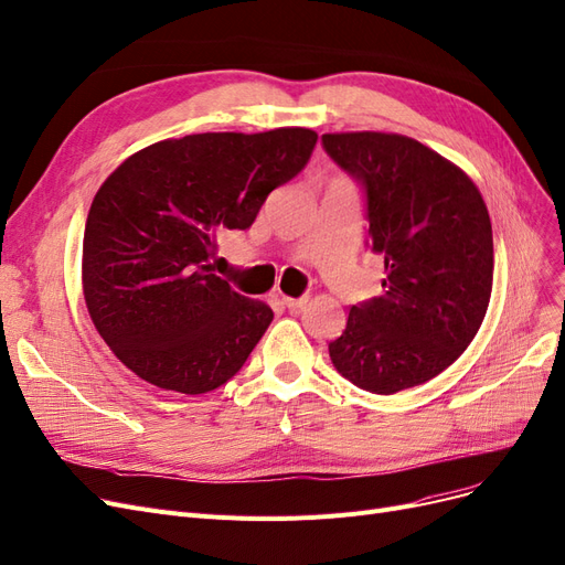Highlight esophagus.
I'll use <instances>...</instances> for the list:
<instances>
[{"label": "esophagus", "instance_id": "esophagus-1", "mask_svg": "<svg viewBox=\"0 0 565 565\" xmlns=\"http://www.w3.org/2000/svg\"><path fill=\"white\" fill-rule=\"evenodd\" d=\"M282 303H285L289 310H299V308H303V306L308 303V297H299V299H295V297H282Z\"/></svg>", "mask_w": 565, "mask_h": 565}]
</instances>
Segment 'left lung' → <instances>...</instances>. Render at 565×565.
I'll return each mask as SVG.
<instances>
[{"mask_svg":"<svg viewBox=\"0 0 565 565\" xmlns=\"http://www.w3.org/2000/svg\"><path fill=\"white\" fill-rule=\"evenodd\" d=\"M322 145L366 193L369 243L385 295L353 306L329 343L337 372L393 395L454 364L483 322L493 231L477 184L456 163L397 132H327Z\"/></svg>","mask_w":565,"mask_h":565,"instance_id":"1","label":"left lung"}]
</instances>
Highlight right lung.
<instances>
[{"label":"right lung","mask_w":565,"mask_h":565,"mask_svg":"<svg viewBox=\"0 0 565 565\" xmlns=\"http://www.w3.org/2000/svg\"><path fill=\"white\" fill-rule=\"evenodd\" d=\"M310 128L199 132L135 151L97 189L82 282L97 334L135 376L184 395L224 385L274 320L212 274L224 228H249L303 170Z\"/></svg>","instance_id":"right-lung-1"}]
</instances>
